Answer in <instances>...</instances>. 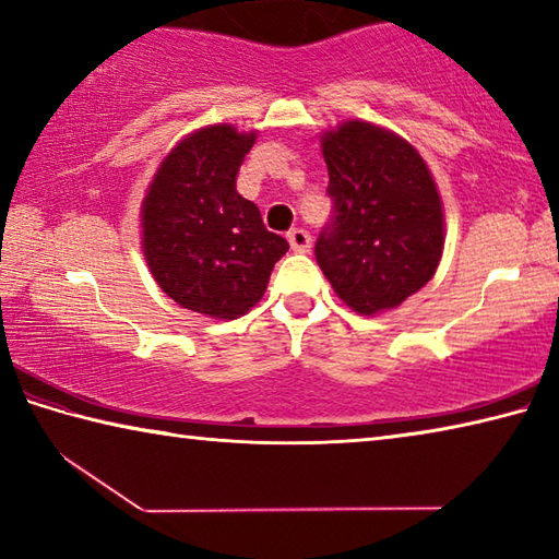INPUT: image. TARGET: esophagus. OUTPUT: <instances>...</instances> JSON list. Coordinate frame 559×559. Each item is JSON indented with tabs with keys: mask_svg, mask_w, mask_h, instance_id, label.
Listing matches in <instances>:
<instances>
[{
	"mask_svg": "<svg viewBox=\"0 0 559 559\" xmlns=\"http://www.w3.org/2000/svg\"><path fill=\"white\" fill-rule=\"evenodd\" d=\"M310 234L306 229H290L288 231V243L296 253H308L310 251Z\"/></svg>",
	"mask_w": 559,
	"mask_h": 559,
	"instance_id": "esophagus-1",
	"label": "esophagus"
}]
</instances>
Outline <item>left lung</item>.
Wrapping results in <instances>:
<instances>
[{"instance_id": "8db88e82", "label": "left lung", "mask_w": 559, "mask_h": 559, "mask_svg": "<svg viewBox=\"0 0 559 559\" xmlns=\"http://www.w3.org/2000/svg\"><path fill=\"white\" fill-rule=\"evenodd\" d=\"M330 219L316 261L362 316L396 308L427 286L443 249L437 185L416 150L370 122L349 120L323 138Z\"/></svg>"}]
</instances>
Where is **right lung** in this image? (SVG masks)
<instances>
[{"label":"right lung","instance_id":"obj_1","mask_svg":"<svg viewBox=\"0 0 559 559\" xmlns=\"http://www.w3.org/2000/svg\"><path fill=\"white\" fill-rule=\"evenodd\" d=\"M257 132L212 126L185 138L150 185L143 204L145 259L157 286L187 310L239 318L261 300L283 236L236 192Z\"/></svg>","mask_w":559,"mask_h":559}]
</instances>
